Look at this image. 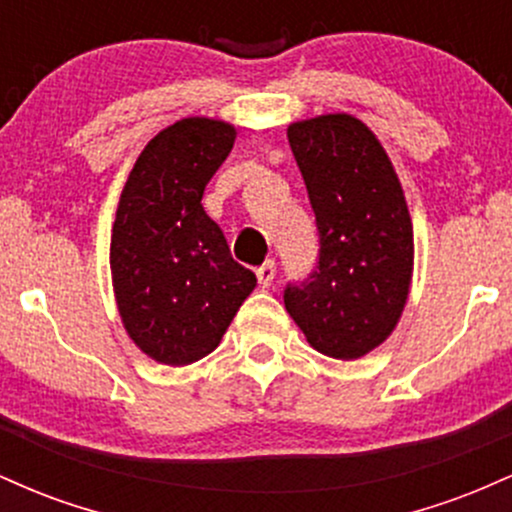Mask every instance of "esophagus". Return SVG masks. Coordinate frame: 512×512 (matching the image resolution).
Here are the masks:
<instances>
[{
	"mask_svg": "<svg viewBox=\"0 0 512 512\" xmlns=\"http://www.w3.org/2000/svg\"><path fill=\"white\" fill-rule=\"evenodd\" d=\"M255 274H257V281H260L262 289H267V286L272 284L274 276H276V264H274V260H267L264 264H260V267L255 269Z\"/></svg>",
	"mask_w": 512,
	"mask_h": 512,
	"instance_id": "1",
	"label": "esophagus"
}]
</instances>
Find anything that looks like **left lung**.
Instances as JSON below:
<instances>
[{
  "label": "left lung",
  "instance_id": "1",
  "mask_svg": "<svg viewBox=\"0 0 512 512\" xmlns=\"http://www.w3.org/2000/svg\"><path fill=\"white\" fill-rule=\"evenodd\" d=\"M289 144L315 211V269L284 303L310 346L361 358L395 330L409 296L414 233L402 185L375 134L351 115L293 122Z\"/></svg>",
  "mask_w": 512,
  "mask_h": 512
}]
</instances>
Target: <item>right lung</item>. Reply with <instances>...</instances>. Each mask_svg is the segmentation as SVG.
<instances>
[{
	"instance_id": "add662e5",
	"label": "right lung",
	"mask_w": 512,
	"mask_h": 512,
	"mask_svg": "<svg viewBox=\"0 0 512 512\" xmlns=\"http://www.w3.org/2000/svg\"><path fill=\"white\" fill-rule=\"evenodd\" d=\"M233 142L226 122H175L146 144L122 190L110 240L117 308L134 344L166 366L211 354L257 284L202 207Z\"/></svg>"
}]
</instances>
